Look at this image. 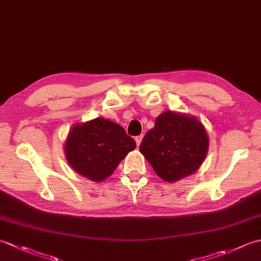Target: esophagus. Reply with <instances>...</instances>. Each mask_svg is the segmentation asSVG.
<instances>
[{
  "label": "esophagus",
  "instance_id": "esophagus-1",
  "mask_svg": "<svg viewBox=\"0 0 261 261\" xmlns=\"http://www.w3.org/2000/svg\"><path fill=\"white\" fill-rule=\"evenodd\" d=\"M142 138H143V136H142V135H140V136H137V137L135 138V140H136V142H137V146H139V145H140L141 141H142Z\"/></svg>",
  "mask_w": 261,
  "mask_h": 261
}]
</instances>
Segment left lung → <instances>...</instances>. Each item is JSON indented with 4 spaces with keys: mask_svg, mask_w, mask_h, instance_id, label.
I'll return each mask as SVG.
<instances>
[{
    "mask_svg": "<svg viewBox=\"0 0 261 261\" xmlns=\"http://www.w3.org/2000/svg\"><path fill=\"white\" fill-rule=\"evenodd\" d=\"M207 149L208 138L201 122L166 111L147 132L139 150L160 178L170 182L197 170Z\"/></svg>",
    "mask_w": 261,
    "mask_h": 261,
    "instance_id": "left-lung-1",
    "label": "left lung"
}]
</instances>
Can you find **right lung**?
<instances>
[{
  "instance_id": "right-lung-1",
  "label": "right lung",
  "mask_w": 261,
  "mask_h": 261,
  "mask_svg": "<svg viewBox=\"0 0 261 261\" xmlns=\"http://www.w3.org/2000/svg\"><path fill=\"white\" fill-rule=\"evenodd\" d=\"M136 141L121 125L97 118L75 125L67 137L65 153L76 173L102 181L113 173Z\"/></svg>"
}]
</instances>
